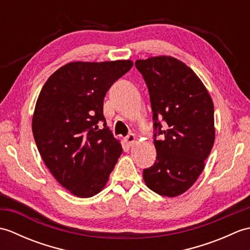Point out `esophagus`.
Masks as SVG:
<instances>
[{
    "instance_id": "1",
    "label": "esophagus",
    "mask_w": 250,
    "mask_h": 250,
    "mask_svg": "<svg viewBox=\"0 0 250 250\" xmlns=\"http://www.w3.org/2000/svg\"><path fill=\"white\" fill-rule=\"evenodd\" d=\"M125 142H126V144H128L129 146H132L134 144V142L136 141V136L134 135V134H129L128 136H125Z\"/></svg>"
}]
</instances>
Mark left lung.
Listing matches in <instances>:
<instances>
[{"label":"left lung","instance_id":"obj_1","mask_svg":"<svg viewBox=\"0 0 250 250\" xmlns=\"http://www.w3.org/2000/svg\"><path fill=\"white\" fill-rule=\"evenodd\" d=\"M149 91L157 160L143 178L153 192L175 198L191 188L205 167L215 142L214 104L204 83L171 56L136 60ZM159 120L167 122L162 129ZM163 140L155 139L156 133Z\"/></svg>","mask_w":250,"mask_h":250}]
</instances>
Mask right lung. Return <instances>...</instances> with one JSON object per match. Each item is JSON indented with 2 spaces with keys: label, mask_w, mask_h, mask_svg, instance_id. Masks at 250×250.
Returning <instances> with one entry per match:
<instances>
[{
  "label": "right lung",
  "mask_w": 250,
  "mask_h": 250,
  "mask_svg": "<svg viewBox=\"0 0 250 250\" xmlns=\"http://www.w3.org/2000/svg\"><path fill=\"white\" fill-rule=\"evenodd\" d=\"M132 66L131 60L70 62L47 79L37 98L32 118L37 149L58 183L78 198L104 189L122 153L106 125L103 102Z\"/></svg>",
  "instance_id": "add662e5"
}]
</instances>
